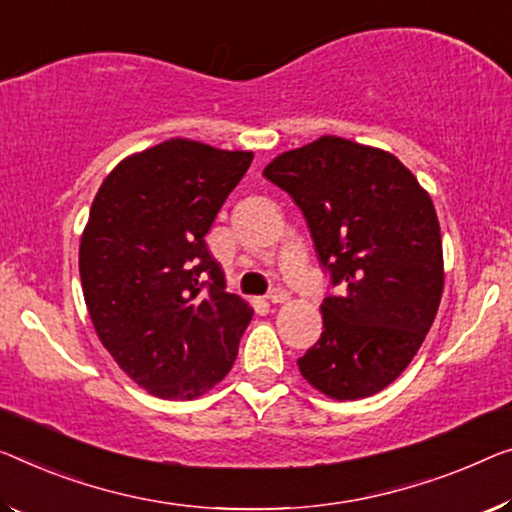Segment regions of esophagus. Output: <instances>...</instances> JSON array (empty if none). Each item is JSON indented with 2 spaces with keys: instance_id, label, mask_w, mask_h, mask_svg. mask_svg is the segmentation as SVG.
Here are the masks:
<instances>
[{
  "instance_id": "1",
  "label": "esophagus",
  "mask_w": 512,
  "mask_h": 512,
  "mask_svg": "<svg viewBox=\"0 0 512 512\" xmlns=\"http://www.w3.org/2000/svg\"><path fill=\"white\" fill-rule=\"evenodd\" d=\"M269 301H271V303H287V301H289V292H287V289L276 287V289H273V292L269 294Z\"/></svg>"
}]
</instances>
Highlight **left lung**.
<instances>
[{
    "label": "left lung",
    "instance_id": "1",
    "mask_svg": "<svg viewBox=\"0 0 512 512\" xmlns=\"http://www.w3.org/2000/svg\"><path fill=\"white\" fill-rule=\"evenodd\" d=\"M262 174L303 211L342 285L322 303V338L299 358L303 379L340 402L384 391L421 349L444 292L430 193L391 151L338 135L282 151Z\"/></svg>",
    "mask_w": 512,
    "mask_h": 512
}]
</instances>
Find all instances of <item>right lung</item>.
I'll list each match as a JSON object with an SVG mask.
<instances>
[{
    "instance_id": "obj_1",
    "label": "right lung",
    "mask_w": 512,
    "mask_h": 512,
    "mask_svg": "<svg viewBox=\"0 0 512 512\" xmlns=\"http://www.w3.org/2000/svg\"><path fill=\"white\" fill-rule=\"evenodd\" d=\"M170 137L103 179L80 236L82 294L98 340L137 386L195 400L232 370L253 308L225 292L204 236L253 163Z\"/></svg>"
}]
</instances>
